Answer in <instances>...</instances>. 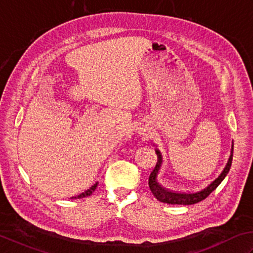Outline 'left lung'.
<instances>
[{"label": "left lung", "instance_id": "left-lung-1", "mask_svg": "<svg viewBox=\"0 0 253 253\" xmlns=\"http://www.w3.org/2000/svg\"><path fill=\"white\" fill-rule=\"evenodd\" d=\"M156 155H157V163L156 166L154 167L153 171L149 174V179H148V185L149 189H151L152 193L154 194L158 201H161L163 203H167V204H181V205H191L199 203L201 201L206 199L209 195L212 193L214 190L218 187V184L223 181L224 178L226 177V174L228 173L230 166H231V162H233V153H234V142L233 145H231V151H230V156L228 158V162L226 164L225 168L223 169L217 178H215L212 182H210L206 187L203 189L199 190V191L195 192H176V191H170L168 189H165L161 187V184L157 182V174L159 169H161L162 166V155L159 149H155Z\"/></svg>", "mask_w": 253, "mask_h": 253}]
</instances>
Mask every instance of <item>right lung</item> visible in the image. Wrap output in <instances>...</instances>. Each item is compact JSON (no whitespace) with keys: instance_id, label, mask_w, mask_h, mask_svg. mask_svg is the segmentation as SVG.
<instances>
[{"instance_id":"add662e5","label":"right lung","mask_w":253,"mask_h":253,"mask_svg":"<svg viewBox=\"0 0 253 253\" xmlns=\"http://www.w3.org/2000/svg\"><path fill=\"white\" fill-rule=\"evenodd\" d=\"M97 184H98V182H96L95 184H92L91 187H90L89 189H87L85 192L81 193V194H79V195H76V197H73L72 199H81V198H86V197H88V195H90L92 192L95 191V189L97 188Z\"/></svg>"}]
</instances>
